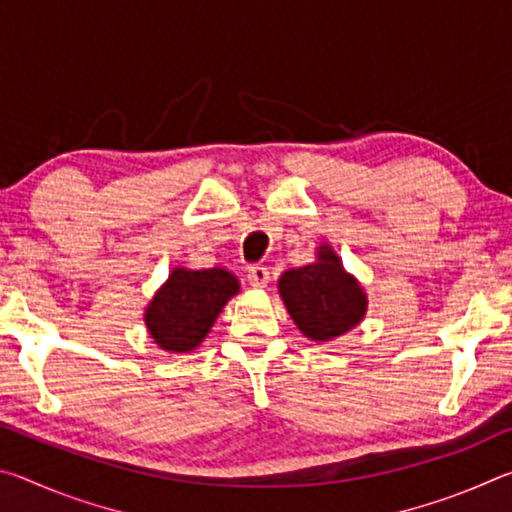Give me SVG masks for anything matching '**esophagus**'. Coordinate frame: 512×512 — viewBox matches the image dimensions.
<instances>
[{
  "label": "esophagus",
  "instance_id": "1",
  "mask_svg": "<svg viewBox=\"0 0 512 512\" xmlns=\"http://www.w3.org/2000/svg\"><path fill=\"white\" fill-rule=\"evenodd\" d=\"M248 282H250V287L264 289V287H268V282H271V273H268L266 266L253 264V266H248Z\"/></svg>",
  "mask_w": 512,
  "mask_h": 512
}]
</instances>
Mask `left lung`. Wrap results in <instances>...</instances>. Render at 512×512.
Returning a JSON list of instances; mask_svg holds the SVG:
<instances>
[{"label": "left lung", "mask_w": 512, "mask_h": 512, "mask_svg": "<svg viewBox=\"0 0 512 512\" xmlns=\"http://www.w3.org/2000/svg\"><path fill=\"white\" fill-rule=\"evenodd\" d=\"M277 289L293 323L311 341H332L350 332L368 309L366 291L327 244L318 246L314 264L284 271Z\"/></svg>", "instance_id": "8db88e82"}]
</instances>
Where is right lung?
Wrapping results in <instances>:
<instances>
[{
	"instance_id": "right-lung-1",
	"label": "right lung",
	"mask_w": 512,
	"mask_h": 512,
	"mask_svg": "<svg viewBox=\"0 0 512 512\" xmlns=\"http://www.w3.org/2000/svg\"><path fill=\"white\" fill-rule=\"evenodd\" d=\"M237 293L239 280L225 268L192 271L178 266L146 307V329L162 350L192 352L203 343L225 302Z\"/></svg>"
}]
</instances>
